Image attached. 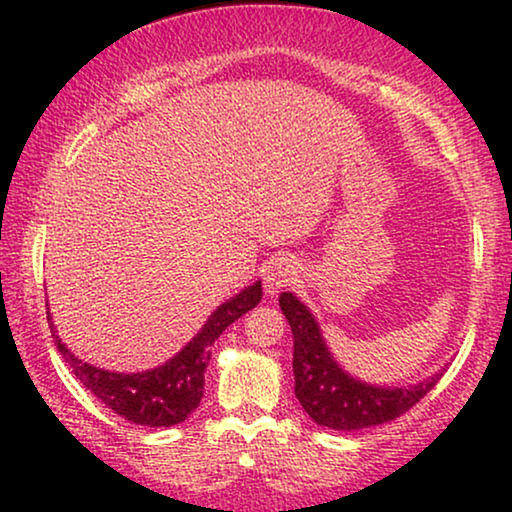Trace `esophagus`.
Returning <instances> with one entry per match:
<instances>
[{
	"instance_id": "esophagus-1",
	"label": "esophagus",
	"mask_w": 512,
	"mask_h": 512,
	"mask_svg": "<svg viewBox=\"0 0 512 512\" xmlns=\"http://www.w3.org/2000/svg\"><path fill=\"white\" fill-rule=\"evenodd\" d=\"M296 275L298 268L291 258H277V261H272L268 265V272H265V293H268L270 298H275L279 291L286 289V286L296 279Z\"/></svg>"
}]
</instances>
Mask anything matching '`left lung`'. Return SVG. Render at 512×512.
Masks as SVG:
<instances>
[{"instance_id": "1", "label": "left lung", "mask_w": 512, "mask_h": 512, "mask_svg": "<svg viewBox=\"0 0 512 512\" xmlns=\"http://www.w3.org/2000/svg\"><path fill=\"white\" fill-rule=\"evenodd\" d=\"M279 307L293 333L296 398L307 415L326 429L359 431L387 424L422 401L443 377L440 370L410 387H375L356 380L338 366L321 338L317 319L293 293H282Z\"/></svg>"}]
</instances>
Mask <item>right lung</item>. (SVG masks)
<instances>
[{
	"label": "right lung",
	"instance_id": "1",
	"mask_svg": "<svg viewBox=\"0 0 512 512\" xmlns=\"http://www.w3.org/2000/svg\"><path fill=\"white\" fill-rule=\"evenodd\" d=\"M261 296V282L247 286L235 298H230L228 303H223L177 356H172L165 366L144 370V373L125 375L90 366V363L81 361L79 356H74L62 345V340L55 335L53 324L51 333L76 380L90 394L100 398L107 408L125 417L128 422L156 426L158 429V426L181 424L198 408L202 389H205V370L209 356H212L214 340L235 319L254 310L261 303Z\"/></svg>",
	"mask_w": 512,
	"mask_h": 512
}]
</instances>
